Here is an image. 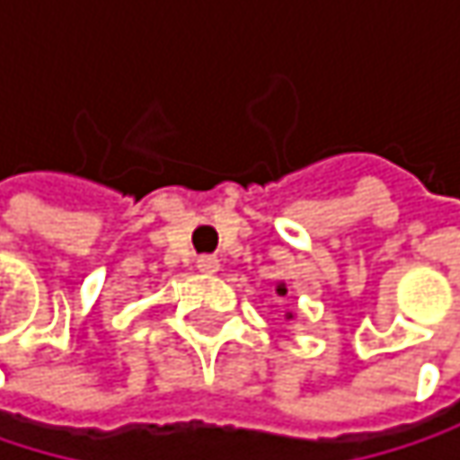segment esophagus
<instances>
[{
    "label": "esophagus",
    "mask_w": 460,
    "mask_h": 460,
    "mask_svg": "<svg viewBox=\"0 0 460 460\" xmlns=\"http://www.w3.org/2000/svg\"><path fill=\"white\" fill-rule=\"evenodd\" d=\"M197 269H199L202 274H216V271L221 269V261H218L216 255H199V258H197Z\"/></svg>",
    "instance_id": "1"
}]
</instances>
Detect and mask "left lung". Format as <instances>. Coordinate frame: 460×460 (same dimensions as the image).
<instances>
[{
    "mask_svg": "<svg viewBox=\"0 0 460 460\" xmlns=\"http://www.w3.org/2000/svg\"><path fill=\"white\" fill-rule=\"evenodd\" d=\"M277 293H279V296H285V293H288V288L279 282V285H277ZM288 320H293V314H288Z\"/></svg>",
    "mask_w": 460,
    "mask_h": 460,
    "instance_id": "left-lung-1",
    "label": "left lung"
}]
</instances>
